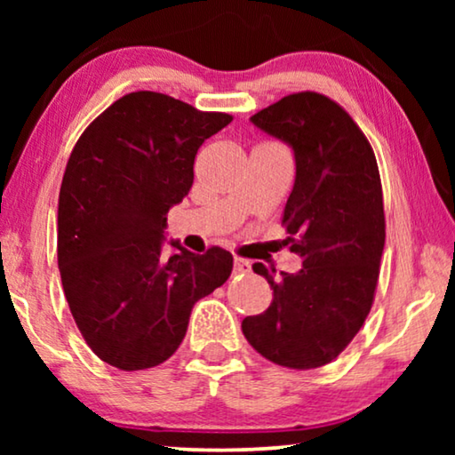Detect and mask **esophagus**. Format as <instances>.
<instances>
[{"mask_svg":"<svg viewBox=\"0 0 455 455\" xmlns=\"http://www.w3.org/2000/svg\"><path fill=\"white\" fill-rule=\"evenodd\" d=\"M251 271V263L244 259H234V273L235 275H244V273Z\"/></svg>","mask_w":455,"mask_h":455,"instance_id":"34e87169","label":"esophagus"}]
</instances>
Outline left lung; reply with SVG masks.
<instances>
[{"mask_svg": "<svg viewBox=\"0 0 455 455\" xmlns=\"http://www.w3.org/2000/svg\"><path fill=\"white\" fill-rule=\"evenodd\" d=\"M251 122L294 153L283 223L285 244L302 269L275 279V269L252 265L269 282L273 300L242 321V333L271 363L316 369L350 344L375 296L385 246L377 159L352 117L316 92L283 97Z\"/></svg>", "mask_w": 455, "mask_h": 455, "instance_id": "1", "label": "left lung"}]
</instances>
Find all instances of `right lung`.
<instances>
[{"label": "right lung", "instance_id": "1", "mask_svg": "<svg viewBox=\"0 0 455 455\" xmlns=\"http://www.w3.org/2000/svg\"><path fill=\"white\" fill-rule=\"evenodd\" d=\"M232 122L161 92L117 99L80 136L58 204V265L92 352L120 371L165 363L195 302L228 282L234 257L170 240L167 211L195 180L198 147Z\"/></svg>", "mask_w": 455, "mask_h": 455}]
</instances>
